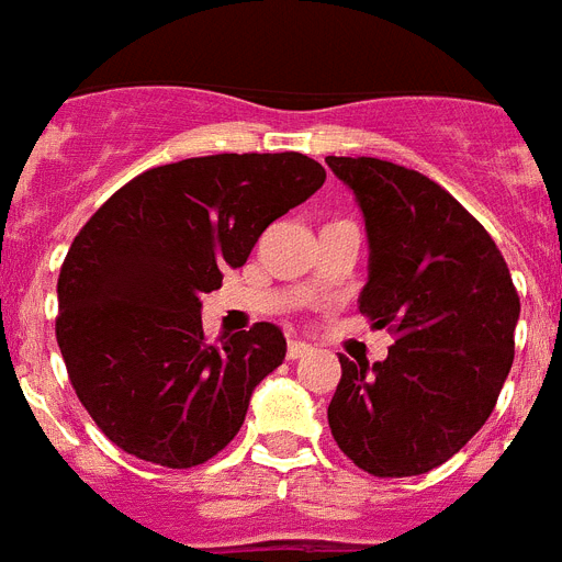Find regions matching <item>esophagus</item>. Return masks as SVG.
<instances>
[{
    "label": "esophagus",
    "mask_w": 562,
    "mask_h": 562,
    "mask_svg": "<svg viewBox=\"0 0 562 562\" xmlns=\"http://www.w3.org/2000/svg\"><path fill=\"white\" fill-rule=\"evenodd\" d=\"M311 351L308 342H300V339H289V360H300V357H305V353Z\"/></svg>",
    "instance_id": "esophagus-1"
}]
</instances>
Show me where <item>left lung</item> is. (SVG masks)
<instances>
[{"label": "left lung", "instance_id": "1", "mask_svg": "<svg viewBox=\"0 0 562 562\" xmlns=\"http://www.w3.org/2000/svg\"><path fill=\"white\" fill-rule=\"evenodd\" d=\"M369 237L360 311L389 328L383 362L339 357L328 426L374 477L442 465L483 428L514 360L520 296L483 225L437 182L374 157H325Z\"/></svg>", "mask_w": 562, "mask_h": 562}]
</instances>
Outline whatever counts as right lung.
Listing matches in <instances>:
<instances>
[{
    "label": "right lung",
    "mask_w": 562,
    "mask_h": 562,
    "mask_svg": "<svg viewBox=\"0 0 562 562\" xmlns=\"http://www.w3.org/2000/svg\"><path fill=\"white\" fill-rule=\"evenodd\" d=\"M323 182L296 150L193 157L139 173L85 223L59 271L56 342L108 440L191 469L237 437L285 337L257 323L209 342L200 296Z\"/></svg>",
    "instance_id": "add662e5"
}]
</instances>
